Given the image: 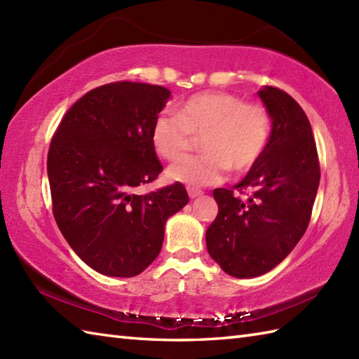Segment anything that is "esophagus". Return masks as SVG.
Instances as JSON below:
<instances>
[{"instance_id": "esophagus-1", "label": "esophagus", "mask_w": 359, "mask_h": 359, "mask_svg": "<svg viewBox=\"0 0 359 359\" xmlns=\"http://www.w3.org/2000/svg\"><path fill=\"white\" fill-rule=\"evenodd\" d=\"M188 194H189V197H191V199H196V197L202 196V194H203V191H202V189H199V188L189 187V188H188Z\"/></svg>"}]
</instances>
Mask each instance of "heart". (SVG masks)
Returning a JSON list of instances; mask_svg holds the SVG:
<instances>
[{"label":"heart","instance_id":"b5f03b06","mask_svg":"<svg viewBox=\"0 0 359 359\" xmlns=\"http://www.w3.org/2000/svg\"><path fill=\"white\" fill-rule=\"evenodd\" d=\"M270 133L271 117L264 104L207 90L187 98L177 114H160L151 129V142L160 157L175 160L191 149L196 135H201L203 154L177 160L168 170V177L205 187L222 182L230 168L238 174L250 171L265 152Z\"/></svg>","mask_w":359,"mask_h":359}]
</instances>
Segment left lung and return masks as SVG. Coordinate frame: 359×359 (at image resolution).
<instances>
[{
    "label": "left lung",
    "mask_w": 359,
    "mask_h": 359,
    "mask_svg": "<svg viewBox=\"0 0 359 359\" xmlns=\"http://www.w3.org/2000/svg\"><path fill=\"white\" fill-rule=\"evenodd\" d=\"M273 120L261 160L233 189L216 188L219 212L207 230V248L226 274L256 278L273 270L306 233L321 177L306 112L274 86L259 90Z\"/></svg>",
    "instance_id": "8db88e82"
}]
</instances>
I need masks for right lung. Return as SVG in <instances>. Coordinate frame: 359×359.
<instances>
[{"label":"right lung","instance_id":"obj_1","mask_svg":"<svg viewBox=\"0 0 359 359\" xmlns=\"http://www.w3.org/2000/svg\"><path fill=\"white\" fill-rule=\"evenodd\" d=\"M171 93L114 81L75 102L52 135L48 175L60 231L90 269L140 274L162 250L165 222L188 203L180 182L140 194L163 166L151 129Z\"/></svg>","mask_w":359,"mask_h":359}]
</instances>
